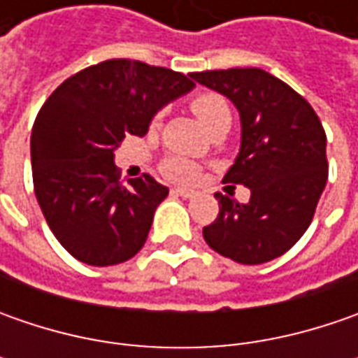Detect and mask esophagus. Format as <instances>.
Masks as SVG:
<instances>
[{
	"mask_svg": "<svg viewBox=\"0 0 358 358\" xmlns=\"http://www.w3.org/2000/svg\"><path fill=\"white\" fill-rule=\"evenodd\" d=\"M173 193H175V195H179V197H183V199H193V197L197 195L195 191L185 189V187H175V189H173Z\"/></svg>",
	"mask_w": 358,
	"mask_h": 358,
	"instance_id": "esophagus-1",
	"label": "esophagus"
}]
</instances>
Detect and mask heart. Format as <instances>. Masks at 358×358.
<instances>
[{"mask_svg":"<svg viewBox=\"0 0 358 358\" xmlns=\"http://www.w3.org/2000/svg\"><path fill=\"white\" fill-rule=\"evenodd\" d=\"M191 109L201 121V125L205 129L215 131L221 125H231V107H229L227 99L215 91H203L191 97ZM161 171L167 179L171 181H179V183H189L195 179L197 175V167L195 163H191L189 159L183 157H169L163 161Z\"/></svg>","mask_w":358,"mask_h":358,"instance_id":"heart-1","label":"heart"}]
</instances>
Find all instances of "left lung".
I'll use <instances>...</instances> for the list:
<instances>
[{"mask_svg": "<svg viewBox=\"0 0 358 358\" xmlns=\"http://www.w3.org/2000/svg\"><path fill=\"white\" fill-rule=\"evenodd\" d=\"M229 97L241 115V151L223 183L251 189L239 203L215 193L219 215L203 227L207 245L241 265H261L287 253L309 229L329 163L327 135L310 103L259 67L191 73Z\"/></svg>", "mask_w": 358, "mask_h": 358, "instance_id": "8db88e82", "label": "left lung"}]
</instances>
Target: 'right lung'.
Wrapping results in <instances>:
<instances>
[{"instance_id":"add662e5","label":"right lung","mask_w":358,"mask_h":358,"mask_svg":"<svg viewBox=\"0 0 358 358\" xmlns=\"http://www.w3.org/2000/svg\"><path fill=\"white\" fill-rule=\"evenodd\" d=\"M193 85L167 67L107 59L67 77L41 105L31 129L35 197L77 261L109 267L141 251L169 189L149 175L125 185L113 153Z\"/></svg>"}]
</instances>
